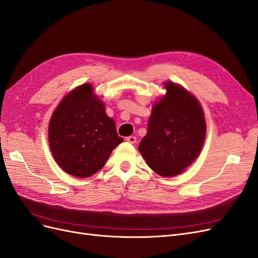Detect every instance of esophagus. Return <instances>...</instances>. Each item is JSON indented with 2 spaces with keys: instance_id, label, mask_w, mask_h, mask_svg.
I'll return each instance as SVG.
<instances>
[{
  "instance_id": "obj_1",
  "label": "esophagus",
  "mask_w": 258,
  "mask_h": 258,
  "mask_svg": "<svg viewBox=\"0 0 258 258\" xmlns=\"http://www.w3.org/2000/svg\"><path fill=\"white\" fill-rule=\"evenodd\" d=\"M126 141L131 144H135V143H137V138L135 136H130V137L126 138Z\"/></svg>"
}]
</instances>
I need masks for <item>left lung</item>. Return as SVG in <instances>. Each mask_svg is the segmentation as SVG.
Masks as SVG:
<instances>
[{
	"instance_id": "1",
	"label": "left lung",
	"mask_w": 258,
	"mask_h": 258,
	"mask_svg": "<svg viewBox=\"0 0 258 258\" xmlns=\"http://www.w3.org/2000/svg\"><path fill=\"white\" fill-rule=\"evenodd\" d=\"M166 89L165 98L153 107L139 151L148 167L169 177L183 172L197 158L207 129L196 98L173 83H166Z\"/></svg>"
}]
</instances>
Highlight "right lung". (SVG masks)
<instances>
[{
	"label": "right lung",
	"instance_id": "1",
	"mask_svg": "<svg viewBox=\"0 0 258 258\" xmlns=\"http://www.w3.org/2000/svg\"><path fill=\"white\" fill-rule=\"evenodd\" d=\"M84 84L61 101L49 122V145L54 160L67 173L88 177L102 169L114 148L123 139L115 121Z\"/></svg>",
	"mask_w": 258,
	"mask_h": 258
}]
</instances>
